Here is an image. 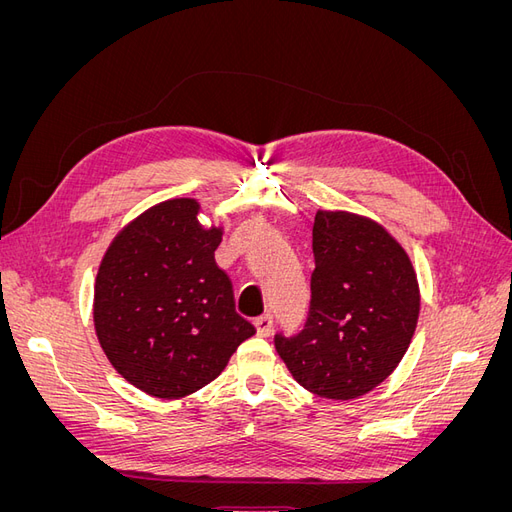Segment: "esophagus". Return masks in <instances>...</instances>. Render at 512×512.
I'll return each mask as SVG.
<instances>
[{
  "label": "esophagus",
  "mask_w": 512,
  "mask_h": 512,
  "mask_svg": "<svg viewBox=\"0 0 512 512\" xmlns=\"http://www.w3.org/2000/svg\"><path fill=\"white\" fill-rule=\"evenodd\" d=\"M254 327H256V333H258L260 337H269V335H271V329H273V318H271L269 314L258 316V318L254 320Z\"/></svg>",
  "instance_id": "34e87169"
}]
</instances>
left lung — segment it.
<instances>
[{
    "instance_id": "obj_1",
    "label": "left lung",
    "mask_w": 512,
    "mask_h": 512,
    "mask_svg": "<svg viewBox=\"0 0 512 512\" xmlns=\"http://www.w3.org/2000/svg\"><path fill=\"white\" fill-rule=\"evenodd\" d=\"M305 327L275 335L292 378L318 397L356 399L389 378L412 342L421 290L401 243L376 220L318 211Z\"/></svg>"
}]
</instances>
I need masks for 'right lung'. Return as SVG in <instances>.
<instances>
[{
  "instance_id": "right-lung-1",
  "label": "right lung",
  "mask_w": 512,
  "mask_h": 512,
  "mask_svg": "<svg viewBox=\"0 0 512 512\" xmlns=\"http://www.w3.org/2000/svg\"><path fill=\"white\" fill-rule=\"evenodd\" d=\"M198 211L196 198L149 207L117 232L96 275L98 342L117 374L151 397L203 389L256 333L215 265L224 228H205Z\"/></svg>"
}]
</instances>
